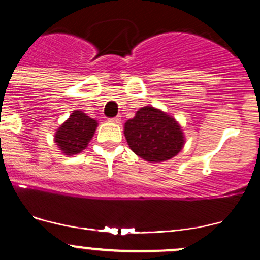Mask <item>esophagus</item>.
I'll use <instances>...</instances> for the list:
<instances>
[{
	"label": "esophagus",
	"instance_id": "1",
	"mask_svg": "<svg viewBox=\"0 0 260 260\" xmlns=\"http://www.w3.org/2000/svg\"><path fill=\"white\" fill-rule=\"evenodd\" d=\"M111 122H115V123H120L121 122V116H116V117L111 118Z\"/></svg>",
	"mask_w": 260,
	"mask_h": 260
}]
</instances>
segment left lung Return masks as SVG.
Here are the masks:
<instances>
[{"instance_id":"1","label":"left lung","mask_w":260,"mask_h":260,"mask_svg":"<svg viewBox=\"0 0 260 260\" xmlns=\"http://www.w3.org/2000/svg\"><path fill=\"white\" fill-rule=\"evenodd\" d=\"M123 134L130 149L150 163L171 159L185 144L184 132L176 118L152 106L142 107L126 121Z\"/></svg>"}]
</instances>
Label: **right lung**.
Masks as SVG:
<instances>
[{
	"mask_svg": "<svg viewBox=\"0 0 260 260\" xmlns=\"http://www.w3.org/2000/svg\"><path fill=\"white\" fill-rule=\"evenodd\" d=\"M97 120L86 116L83 111L75 110L56 130L53 142L65 155L70 157L79 154L89 144L97 130Z\"/></svg>",
	"mask_w": 260,
	"mask_h": 260,
	"instance_id": "1",
	"label": "right lung"
}]
</instances>
